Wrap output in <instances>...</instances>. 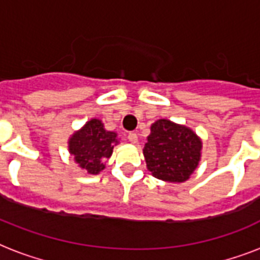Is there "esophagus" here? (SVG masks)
Listing matches in <instances>:
<instances>
[{
    "label": "esophagus",
    "instance_id": "obj_1",
    "mask_svg": "<svg viewBox=\"0 0 260 260\" xmlns=\"http://www.w3.org/2000/svg\"><path fill=\"white\" fill-rule=\"evenodd\" d=\"M128 140H129L132 144H136V143H138V135L135 134V132H131V134H128Z\"/></svg>",
    "mask_w": 260,
    "mask_h": 260
}]
</instances>
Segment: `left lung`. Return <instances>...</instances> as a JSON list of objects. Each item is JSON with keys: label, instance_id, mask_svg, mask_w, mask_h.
<instances>
[{"label": "left lung", "instance_id": "obj_1", "mask_svg": "<svg viewBox=\"0 0 260 260\" xmlns=\"http://www.w3.org/2000/svg\"><path fill=\"white\" fill-rule=\"evenodd\" d=\"M202 142L185 125L160 118L151 125L143 148L147 169L158 179L185 182L197 169Z\"/></svg>", "mask_w": 260, "mask_h": 260}]
</instances>
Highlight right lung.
<instances>
[{"instance_id": "1", "label": "right lung", "mask_w": 260, "mask_h": 260, "mask_svg": "<svg viewBox=\"0 0 260 260\" xmlns=\"http://www.w3.org/2000/svg\"><path fill=\"white\" fill-rule=\"evenodd\" d=\"M118 143L117 134L104 128L101 120L91 118L69 140V151L78 166L89 174H98L105 169L113 147Z\"/></svg>"}]
</instances>
